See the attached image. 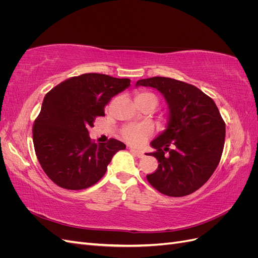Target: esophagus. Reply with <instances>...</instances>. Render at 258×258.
<instances>
[{
    "instance_id": "34e87169",
    "label": "esophagus",
    "mask_w": 258,
    "mask_h": 258,
    "mask_svg": "<svg viewBox=\"0 0 258 258\" xmlns=\"http://www.w3.org/2000/svg\"><path fill=\"white\" fill-rule=\"evenodd\" d=\"M130 152L134 155H136L137 157H139V158L143 157V155H144V153L142 151H138V150H135V148H130Z\"/></svg>"
}]
</instances>
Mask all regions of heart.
Masks as SVG:
<instances>
[{"label":"heart","instance_id":"heart-1","mask_svg":"<svg viewBox=\"0 0 258 258\" xmlns=\"http://www.w3.org/2000/svg\"><path fill=\"white\" fill-rule=\"evenodd\" d=\"M136 101L138 104H158V97L155 92L150 90H139L136 93ZM153 134V128L147 123L129 124L121 129V136L126 141L132 145H141Z\"/></svg>","mask_w":258,"mask_h":258}]
</instances>
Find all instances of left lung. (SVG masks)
Instances as JSON below:
<instances>
[{
	"label": "left lung",
	"mask_w": 258,
	"mask_h": 258,
	"mask_svg": "<svg viewBox=\"0 0 258 258\" xmlns=\"http://www.w3.org/2000/svg\"><path fill=\"white\" fill-rule=\"evenodd\" d=\"M136 86L159 90L169 105L168 128L153 140L157 170L146 178L170 197H183L206 184L220 163L225 121L214 101L196 86L170 77L140 80ZM168 155H166L165 153Z\"/></svg>",
	"instance_id": "8db88e82"
}]
</instances>
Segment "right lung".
Returning <instances> with one entry per match:
<instances>
[{"mask_svg":"<svg viewBox=\"0 0 258 258\" xmlns=\"http://www.w3.org/2000/svg\"><path fill=\"white\" fill-rule=\"evenodd\" d=\"M130 86L129 79L86 73L61 82L46 93L32 135L38 162L62 188L81 190L99 182L113 156L126 145L116 139L97 144L88 136L112 97Z\"/></svg>","mask_w":258,"mask_h":258,"instance_id":"add662e5","label":"right lung"}]
</instances>
